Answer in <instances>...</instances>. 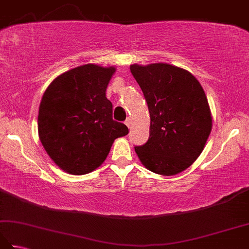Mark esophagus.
<instances>
[{"label":"esophagus","instance_id":"obj_1","mask_svg":"<svg viewBox=\"0 0 249 249\" xmlns=\"http://www.w3.org/2000/svg\"><path fill=\"white\" fill-rule=\"evenodd\" d=\"M125 124H126V126H127L128 128H130V127H131V120L128 118L127 120L125 121Z\"/></svg>","mask_w":249,"mask_h":249}]
</instances>
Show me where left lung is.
I'll use <instances>...</instances> for the list:
<instances>
[{"label":"left lung","mask_w":249,"mask_h":249,"mask_svg":"<svg viewBox=\"0 0 249 249\" xmlns=\"http://www.w3.org/2000/svg\"><path fill=\"white\" fill-rule=\"evenodd\" d=\"M130 71L151 118L149 140L135 151L147 170L176 176L200 156L212 130L206 95L188 71L167 63L133 64Z\"/></svg>","instance_id":"obj_1"}]
</instances>
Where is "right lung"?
<instances>
[{"label":"right lung","instance_id":"1","mask_svg":"<svg viewBox=\"0 0 249 249\" xmlns=\"http://www.w3.org/2000/svg\"><path fill=\"white\" fill-rule=\"evenodd\" d=\"M115 67L86 64L63 72L45 91L38 111V136L56 166L73 176L94 171L127 126L112 119L106 89Z\"/></svg>","mask_w":249,"mask_h":249}]
</instances>
